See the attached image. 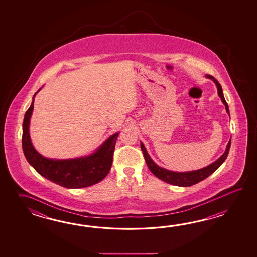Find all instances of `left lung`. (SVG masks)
<instances>
[{
  "instance_id": "1",
  "label": "left lung",
  "mask_w": 257,
  "mask_h": 257,
  "mask_svg": "<svg viewBox=\"0 0 257 257\" xmlns=\"http://www.w3.org/2000/svg\"><path fill=\"white\" fill-rule=\"evenodd\" d=\"M207 77L209 78V79H212L215 83H216V85L218 87V95H219V97L221 99L222 103L225 104L227 113L229 114V106H228L226 100L224 98L222 88H221L220 83L211 75L207 74ZM230 141L231 140H229V142H228V145H227L225 153L216 162H214L213 164H211L210 165L207 166V167L202 168V169L192 171V172H186V173H176V172H172V171H168V170L164 169V168L160 167L157 164L153 163V160L149 156L147 151H146V149L144 147L142 142L141 143V148H142L143 156L145 158V161H146V164H147L149 169L153 173V175L157 176L159 179L164 181V182L171 184V185H174V186H191L193 185H196L200 181L206 179L211 174H213L214 172L218 169V167L222 164V163L227 158L228 154H229V148H230Z\"/></svg>"
}]
</instances>
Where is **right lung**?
Returning <instances> with one entry per match:
<instances>
[{
  "label": "right lung",
  "mask_w": 257,
  "mask_h": 257,
  "mask_svg": "<svg viewBox=\"0 0 257 257\" xmlns=\"http://www.w3.org/2000/svg\"><path fill=\"white\" fill-rule=\"evenodd\" d=\"M33 108L34 97L23 122L22 146L28 163L39 175L67 188L86 187L103 180L112 166L118 132L108 138L95 153L88 157L72 160L45 158L35 150L29 136V120Z\"/></svg>",
  "instance_id": "obj_1"
}]
</instances>
